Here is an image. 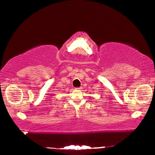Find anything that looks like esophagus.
Instances as JSON below:
<instances>
[{
	"instance_id": "esophagus-1",
	"label": "esophagus",
	"mask_w": 155,
	"mask_h": 155,
	"mask_svg": "<svg viewBox=\"0 0 155 155\" xmlns=\"http://www.w3.org/2000/svg\"><path fill=\"white\" fill-rule=\"evenodd\" d=\"M82 87H77V88H76V90H82Z\"/></svg>"
}]
</instances>
